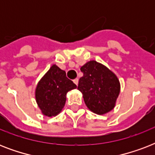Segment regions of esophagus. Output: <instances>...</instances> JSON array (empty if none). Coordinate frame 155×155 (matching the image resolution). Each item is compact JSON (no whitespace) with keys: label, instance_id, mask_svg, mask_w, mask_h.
Here are the masks:
<instances>
[{"label":"esophagus","instance_id":"34e87169","mask_svg":"<svg viewBox=\"0 0 155 155\" xmlns=\"http://www.w3.org/2000/svg\"><path fill=\"white\" fill-rule=\"evenodd\" d=\"M73 82L75 83L76 85H78V84H79V80H78V79H75V80H73Z\"/></svg>","mask_w":155,"mask_h":155}]
</instances>
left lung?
<instances>
[{
  "label": "left lung",
  "instance_id": "left-lung-1",
  "mask_svg": "<svg viewBox=\"0 0 155 155\" xmlns=\"http://www.w3.org/2000/svg\"><path fill=\"white\" fill-rule=\"evenodd\" d=\"M84 75L80 78L78 90L82 92L87 108L103 115L114 108L120 90L117 76L107 67L92 60L81 67Z\"/></svg>",
  "mask_w": 155,
  "mask_h": 155
}]
</instances>
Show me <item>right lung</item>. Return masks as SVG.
<instances>
[{
  "label": "right lung",
  "mask_w": 155,
  "mask_h": 155,
  "mask_svg": "<svg viewBox=\"0 0 155 155\" xmlns=\"http://www.w3.org/2000/svg\"><path fill=\"white\" fill-rule=\"evenodd\" d=\"M77 86L66 76V72L55 64L38 81L35 99L43 115L51 117L60 113L66 103V96Z\"/></svg>",
  "instance_id": "obj_1"
}]
</instances>
